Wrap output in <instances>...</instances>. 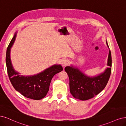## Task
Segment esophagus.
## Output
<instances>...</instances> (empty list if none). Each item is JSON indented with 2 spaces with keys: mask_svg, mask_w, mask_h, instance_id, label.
Wrapping results in <instances>:
<instances>
[{
  "mask_svg": "<svg viewBox=\"0 0 126 126\" xmlns=\"http://www.w3.org/2000/svg\"><path fill=\"white\" fill-rule=\"evenodd\" d=\"M61 64H62V65L63 67L67 65L68 64V61L67 60H66V59L63 60L62 61V62H61Z\"/></svg>",
  "mask_w": 126,
  "mask_h": 126,
  "instance_id": "1",
  "label": "esophagus"
}]
</instances>
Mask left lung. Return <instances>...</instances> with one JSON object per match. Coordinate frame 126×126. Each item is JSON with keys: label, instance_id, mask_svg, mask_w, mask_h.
Wrapping results in <instances>:
<instances>
[{"label": "left lung", "instance_id": "obj_1", "mask_svg": "<svg viewBox=\"0 0 126 126\" xmlns=\"http://www.w3.org/2000/svg\"><path fill=\"white\" fill-rule=\"evenodd\" d=\"M107 46L109 49L106 40ZM109 67L96 76H90L73 65L65 67L70 79V91L75 98L81 100L90 99L105 88L110 78L111 71V54L110 50L107 61Z\"/></svg>", "mask_w": 126, "mask_h": 126}]
</instances>
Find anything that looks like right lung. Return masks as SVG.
Instances as JSON below:
<instances>
[{"mask_svg": "<svg viewBox=\"0 0 126 126\" xmlns=\"http://www.w3.org/2000/svg\"><path fill=\"white\" fill-rule=\"evenodd\" d=\"M17 35L14 34L7 47L6 62L7 72L11 84L15 90L28 98L41 99L49 90L52 79L56 74L61 72L63 67L60 64H54L42 72L33 75L23 76L14 68L10 59V51Z\"/></svg>", "mask_w": 126, "mask_h": 126, "instance_id": "right-lung-1", "label": "right lung"}]
</instances>
